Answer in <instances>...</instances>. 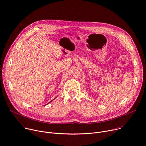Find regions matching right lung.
Masks as SVG:
<instances>
[{"label":"right lung","instance_id":"1","mask_svg":"<svg viewBox=\"0 0 146 146\" xmlns=\"http://www.w3.org/2000/svg\"><path fill=\"white\" fill-rule=\"evenodd\" d=\"M53 100H52V101H51V102H52V101H53ZM50 102H49V103H50Z\"/></svg>","mask_w":146,"mask_h":146}]
</instances>
